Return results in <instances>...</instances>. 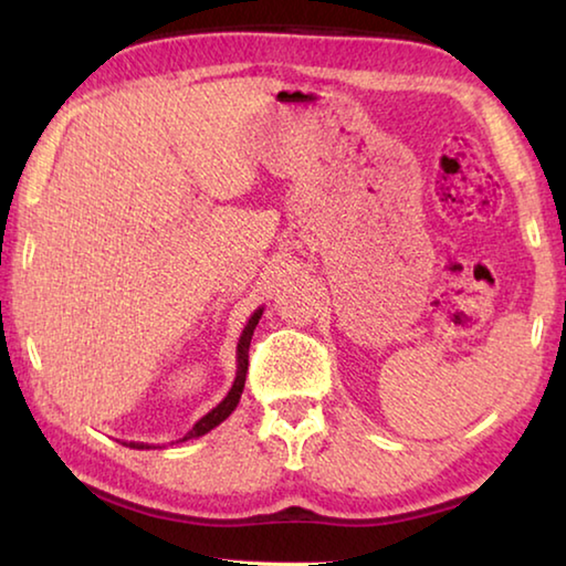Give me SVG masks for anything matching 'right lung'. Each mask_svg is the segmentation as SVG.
<instances>
[{"instance_id": "right-lung-1", "label": "right lung", "mask_w": 566, "mask_h": 566, "mask_svg": "<svg viewBox=\"0 0 566 566\" xmlns=\"http://www.w3.org/2000/svg\"><path fill=\"white\" fill-rule=\"evenodd\" d=\"M262 312H264V306L254 310L252 317H249V322L244 324L242 334H239V342H237V377L232 381V389H229L227 397L219 401V405L212 411H207V415L199 419L197 424L179 439V442H187V439H197V437H205L207 432H212L214 427L222 424V421L237 409L239 397H242V391H244V379H247V367H249V342H252V334L256 329V324H260V319H262ZM124 444L132 447V449H151L145 442H124Z\"/></svg>"}]
</instances>
